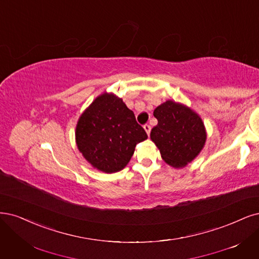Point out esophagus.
I'll use <instances>...</instances> for the list:
<instances>
[{
  "label": "esophagus",
  "mask_w": 259,
  "mask_h": 259,
  "mask_svg": "<svg viewBox=\"0 0 259 259\" xmlns=\"http://www.w3.org/2000/svg\"><path fill=\"white\" fill-rule=\"evenodd\" d=\"M144 128L146 131V133L148 134V135H150V132H151V126L149 125V124H145L144 125Z\"/></svg>",
  "instance_id": "1"
}]
</instances>
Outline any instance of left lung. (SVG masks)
Instances as JSON below:
<instances>
[{
    "label": "left lung",
    "mask_w": 259,
    "mask_h": 259,
    "mask_svg": "<svg viewBox=\"0 0 259 259\" xmlns=\"http://www.w3.org/2000/svg\"><path fill=\"white\" fill-rule=\"evenodd\" d=\"M153 115L157 125L151 131V140L165 162L183 168L197 156L207 139L199 115L183 104L166 101L156 107Z\"/></svg>",
    "instance_id": "8db88e82"
}]
</instances>
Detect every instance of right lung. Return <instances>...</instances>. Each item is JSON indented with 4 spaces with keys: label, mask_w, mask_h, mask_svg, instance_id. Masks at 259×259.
Wrapping results in <instances>:
<instances>
[{
    "label": "right lung",
    "mask_w": 259,
    "mask_h": 259,
    "mask_svg": "<svg viewBox=\"0 0 259 259\" xmlns=\"http://www.w3.org/2000/svg\"><path fill=\"white\" fill-rule=\"evenodd\" d=\"M75 134L83 157L106 174L122 170L131 160L136 145L148 138L134 112L112 93L96 97L80 115Z\"/></svg>",
    "instance_id": "add662e5"
}]
</instances>
